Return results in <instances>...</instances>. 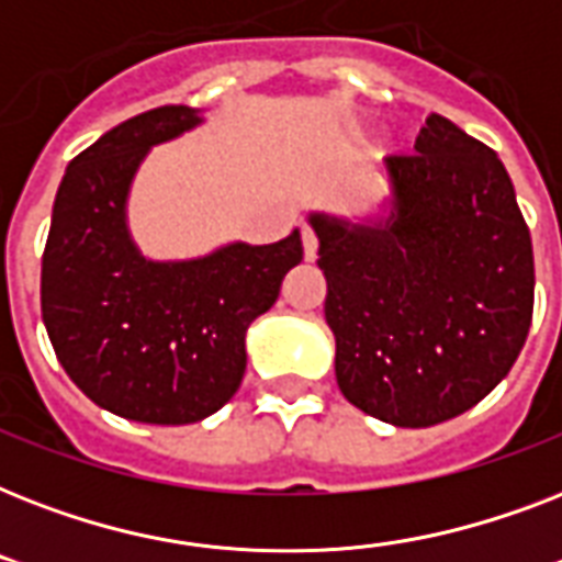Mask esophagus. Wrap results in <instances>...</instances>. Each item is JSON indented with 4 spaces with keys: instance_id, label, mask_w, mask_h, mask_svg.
Returning <instances> with one entry per match:
<instances>
[{
    "instance_id": "1",
    "label": "esophagus",
    "mask_w": 562,
    "mask_h": 562,
    "mask_svg": "<svg viewBox=\"0 0 562 562\" xmlns=\"http://www.w3.org/2000/svg\"><path fill=\"white\" fill-rule=\"evenodd\" d=\"M303 254H306V262H315L317 256V236L315 229H303Z\"/></svg>"
}]
</instances>
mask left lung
Returning <instances> with one entry per match:
<instances>
[{"label": "left lung", "mask_w": 562, "mask_h": 562, "mask_svg": "<svg viewBox=\"0 0 562 562\" xmlns=\"http://www.w3.org/2000/svg\"><path fill=\"white\" fill-rule=\"evenodd\" d=\"M414 148L384 160L382 224L308 218L338 387L400 428L479 405L519 359L533 315L531 233L498 154L437 113Z\"/></svg>", "instance_id": "8db88e82"}]
</instances>
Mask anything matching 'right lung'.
Masks as SVG:
<instances>
[{
	"mask_svg": "<svg viewBox=\"0 0 562 562\" xmlns=\"http://www.w3.org/2000/svg\"><path fill=\"white\" fill-rule=\"evenodd\" d=\"M201 122L187 104L148 110L69 162L48 227L40 308L78 387L119 417L187 426L233 400L245 333L303 262L294 229L277 245H227L192 262H151L127 236L125 198L148 148Z\"/></svg>",
	"mask_w": 562,
	"mask_h": 562,
	"instance_id": "1",
	"label": "right lung"
}]
</instances>
